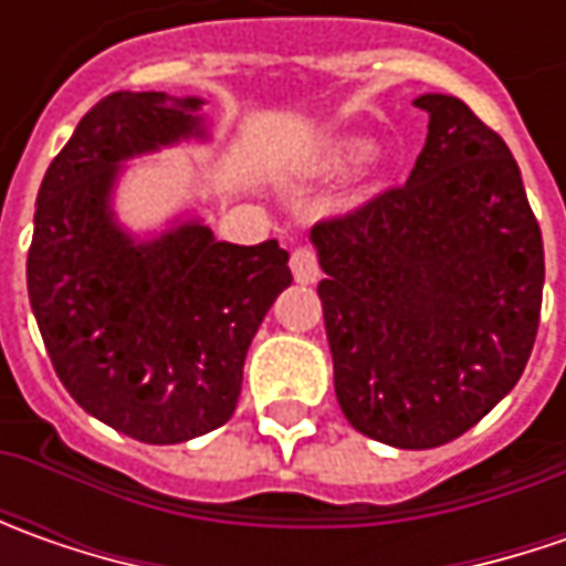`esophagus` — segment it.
Returning <instances> with one entry per match:
<instances>
[{
	"label": "esophagus",
	"mask_w": 566,
	"mask_h": 566,
	"mask_svg": "<svg viewBox=\"0 0 566 566\" xmlns=\"http://www.w3.org/2000/svg\"><path fill=\"white\" fill-rule=\"evenodd\" d=\"M290 268H293V276L298 283H315L317 273H321V268H317V251L312 245H298L293 251V258H290Z\"/></svg>",
	"instance_id": "1"
}]
</instances>
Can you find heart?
<instances>
[{"instance_id": "1", "label": "heart", "mask_w": 566, "mask_h": 566, "mask_svg": "<svg viewBox=\"0 0 566 566\" xmlns=\"http://www.w3.org/2000/svg\"><path fill=\"white\" fill-rule=\"evenodd\" d=\"M361 150H365L361 144H349V147H346V157H359Z\"/></svg>"}]
</instances>
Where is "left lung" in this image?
<instances>
[{
    "instance_id": "8db88e82",
    "label": "left lung",
    "mask_w": 566,
    "mask_h": 566,
    "mask_svg": "<svg viewBox=\"0 0 566 566\" xmlns=\"http://www.w3.org/2000/svg\"><path fill=\"white\" fill-rule=\"evenodd\" d=\"M428 138L402 186L312 229L337 400L390 447L450 444L520 380L545 251L520 166L463 99L424 94Z\"/></svg>"
}]
</instances>
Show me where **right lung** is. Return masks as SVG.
<instances>
[{
	"label": "right lung",
	"instance_id": "obj_1",
	"mask_svg": "<svg viewBox=\"0 0 566 566\" xmlns=\"http://www.w3.org/2000/svg\"><path fill=\"white\" fill-rule=\"evenodd\" d=\"M201 99L109 94L43 176L28 295L55 375L81 409L144 444H182L229 422L251 337L293 283L290 254L217 242L198 223L150 245L113 227L116 164L201 135Z\"/></svg>",
	"mask_w": 566,
	"mask_h": 566
}]
</instances>
